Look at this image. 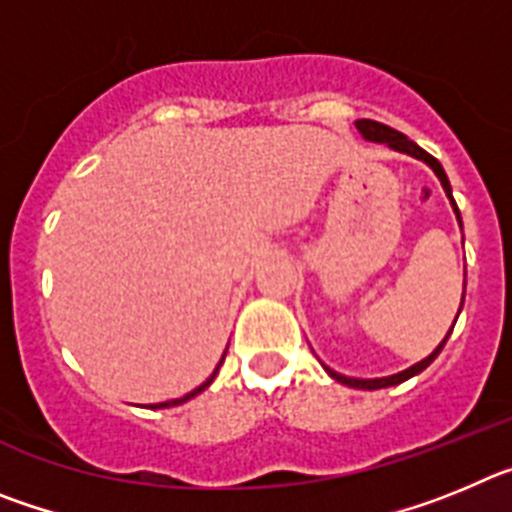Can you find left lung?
<instances>
[{"mask_svg":"<svg viewBox=\"0 0 512 512\" xmlns=\"http://www.w3.org/2000/svg\"><path fill=\"white\" fill-rule=\"evenodd\" d=\"M356 128L361 130V135H364L366 140H377V143H390V148H395V151L410 153V156L420 158V161H425V164L431 166V169L436 171L438 179H441V184H443V189H446V194H449V200H451V205H454L456 217H459V210H456V202H454V197H451L449 176H446L443 166L438 164V161L431 156V153L423 151V148H420L418 143H413V140H410L408 135H402L400 130L390 128V125H382V122H377V120H359V122H356ZM459 223H461V217H459ZM446 341H449V336L443 338L441 346H438L436 351H433V354L428 356V359L418 361V364H415V366H410V369H405V372H400V374H392V377H384V379H351V377H343V374L330 372V369H328V374L333 379H338V382H341V384H348V387H356V390H382V387H392V384H400V382H405V379H410V377H415V374L423 372L425 366L431 364V361L436 359L438 354H441V348L446 346Z\"/></svg>","mask_w":512,"mask_h":512,"instance_id":"left-lung-1","label":"left lung"}]
</instances>
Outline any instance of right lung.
Here are the masks:
<instances>
[{"mask_svg":"<svg viewBox=\"0 0 512 512\" xmlns=\"http://www.w3.org/2000/svg\"><path fill=\"white\" fill-rule=\"evenodd\" d=\"M220 364H223V361H220ZM220 364H217V369H220ZM217 369H215V374H217ZM215 374H212L210 379H207L205 384H200V387H197V390L194 392H189V395H184V397H179V400H171V402H161V405H153V408H171V405H182V402H187L189 397H194V395H200L202 390H205V387H210V382L212 379H215Z\"/></svg>","mask_w":512,"mask_h":512,"instance_id":"obj_1","label":"right lung"}]
</instances>
